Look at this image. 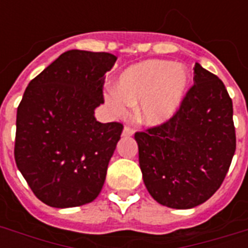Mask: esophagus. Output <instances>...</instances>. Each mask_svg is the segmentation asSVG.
<instances>
[{"mask_svg": "<svg viewBox=\"0 0 248 248\" xmlns=\"http://www.w3.org/2000/svg\"><path fill=\"white\" fill-rule=\"evenodd\" d=\"M134 134V130H132L130 126H124V131H122V135L124 136H131Z\"/></svg>", "mask_w": 248, "mask_h": 248, "instance_id": "obj_1", "label": "esophagus"}]
</instances>
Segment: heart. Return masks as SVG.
<instances>
[{
    "mask_svg": "<svg viewBox=\"0 0 248 248\" xmlns=\"http://www.w3.org/2000/svg\"><path fill=\"white\" fill-rule=\"evenodd\" d=\"M188 86V72L183 67L166 60H145L120 76L116 91L107 100L117 114H124L127 107L140 103L138 120L148 126H159L176 114Z\"/></svg>",
    "mask_w": 248,
    "mask_h": 248,
    "instance_id": "b5f03b06",
    "label": "heart"
}]
</instances>
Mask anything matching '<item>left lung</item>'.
<instances>
[{
	"mask_svg": "<svg viewBox=\"0 0 248 248\" xmlns=\"http://www.w3.org/2000/svg\"><path fill=\"white\" fill-rule=\"evenodd\" d=\"M175 116L135 132L148 192L171 208L196 207L220 188L235 152L233 103L223 81L198 63Z\"/></svg>",
	"mask_w": 248,
	"mask_h": 248,
	"instance_id": "obj_1",
	"label": "left lung"
}]
</instances>
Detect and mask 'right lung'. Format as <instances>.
Listing matches in <instances>:
<instances>
[{"mask_svg":"<svg viewBox=\"0 0 248 248\" xmlns=\"http://www.w3.org/2000/svg\"><path fill=\"white\" fill-rule=\"evenodd\" d=\"M109 52L69 50L29 82L16 112L14 155L34 196L56 208L93 202L124 124H100Z\"/></svg>","mask_w":248,"mask_h":248,"instance_id":"right-lung-1","label":"right lung"}]
</instances>
